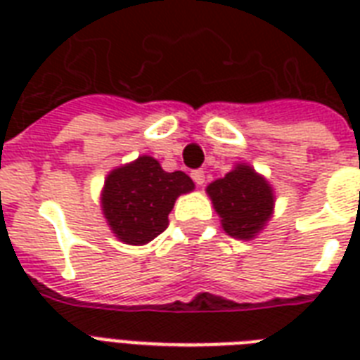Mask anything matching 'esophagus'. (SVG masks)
<instances>
[{"label": "esophagus", "instance_id": "34e87169", "mask_svg": "<svg viewBox=\"0 0 360 360\" xmlns=\"http://www.w3.org/2000/svg\"><path fill=\"white\" fill-rule=\"evenodd\" d=\"M192 179H194V183H196L198 186H202L203 183H205V174H203L202 169H194V172H192Z\"/></svg>", "mask_w": 360, "mask_h": 360}]
</instances>
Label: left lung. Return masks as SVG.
I'll return each instance as SVG.
<instances>
[{
  "label": "left lung",
  "instance_id": "obj_1",
  "mask_svg": "<svg viewBox=\"0 0 360 360\" xmlns=\"http://www.w3.org/2000/svg\"><path fill=\"white\" fill-rule=\"evenodd\" d=\"M207 194L224 231L236 239H254L273 214V188L246 164H237L222 179L213 181Z\"/></svg>",
  "mask_w": 360,
  "mask_h": 360
}]
</instances>
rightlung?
Masks as SVG:
<instances>
[{
    "label": "right lung",
    "mask_w": 360,
    "mask_h": 360,
    "mask_svg": "<svg viewBox=\"0 0 360 360\" xmlns=\"http://www.w3.org/2000/svg\"><path fill=\"white\" fill-rule=\"evenodd\" d=\"M194 188L185 172H164L153 157L112 169L104 181L103 213L110 230L127 245H146L168 228L175 200Z\"/></svg>",
    "instance_id": "add662e5"
}]
</instances>
